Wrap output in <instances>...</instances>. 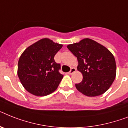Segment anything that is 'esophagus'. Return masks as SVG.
<instances>
[{
    "label": "esophagus",
    "instance_id": "34e87169",
    "mask_svg": "<svg viewBox=\"0 0 128 128\" xmlns=\"http://www.w3.org/2000/svg\"><path fill=\"white\" fill-rule=\"evenodd\" d=\"M76 71V68H70V70L68 72V74H72L73 73V72H74Z\"/></svg>",
    "mask_w": 128,
    "mask_h": 128
}]
</instances>
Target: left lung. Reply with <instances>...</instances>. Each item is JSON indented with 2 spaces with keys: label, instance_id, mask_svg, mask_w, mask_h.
Here are the masks:
<instances>
[{
  "label": "left lung",
  "instance_id": "8db88e82",
  "mask_svg": "<svg viewBox=\"0 0 128 128\" xmlns=\"http://www.w3.org/2000/svg\"><path fill=\"white\" fill-rule=\"evenodd\" d=\"M67 48L77 58V69L83 76L82 82L75 84L76 89L88 97L100 96L108 90L116 73L112 54L90 38L69 44Z\"/></svg>",
  "mask_w": 128,
  "mask_h": 128
}]
</instances>
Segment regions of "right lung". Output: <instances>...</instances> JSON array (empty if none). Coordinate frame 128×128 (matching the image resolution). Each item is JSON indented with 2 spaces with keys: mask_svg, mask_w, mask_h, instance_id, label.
Returning a JSON list of instances; mask_svg holds the SVG:
<instances>
[{
  "mask_svg": "<svg viewBox=\"0 0 128 128\" xmlns=\"http://www.w3.org/2000/svg\"><path fill=\"white\" fill-rule=\"evenodd\" d=\"M63 45L49 38H42L28 46L18 61V75L27 92L36 96H45L56 90L63 75L61 65L54 56Z\"/></svg>",
  "mask_w": 128,
  "mask_h": 128,
  "instance_id": "add662e5",
  "label": "right lung"
}]
</instances>
